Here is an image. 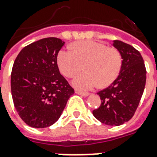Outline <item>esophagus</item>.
<instances>
[{"label":"esophagus","instance_id":"esophagus-1","mask_svg":"<svg viewBox=\"0 0 157 157\" xmlns=\"http://www.w3.org/2000/svg\"><path fill=\"white\" fill-rule=\"evenodd\" d=\"M75 93H76V94H79V95H81V96H84V97H86V96L89 95L88 92H80V91H78V90H75Z\"/></svg>","mask_w":157,"mask_h":157}]
</instances>
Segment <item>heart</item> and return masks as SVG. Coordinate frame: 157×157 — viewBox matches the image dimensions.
Here are the masks:
<instances>
[{
	"mask_svg": "<svg viewBox=\"0 0 157 157\" xmlns=\"http://www.w3.org/2000/svg\"><path fill=\"white\" fill-rule=\"evenodd\" d=\"M59 71L67 78L74 77L84 65V73L73 81L76 88L86 91L98 85L108 86L115 81L120 72L122 58L113 48L93 40L76 42L73 49L63 48L57 56Z\"/></svg>",
	"mask_w": 157,
	"mask_h": 157,
	"instance_id": "heart-1",
	"label": "heart"
}]
</instances>
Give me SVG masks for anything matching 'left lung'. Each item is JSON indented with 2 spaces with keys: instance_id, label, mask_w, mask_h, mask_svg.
I'll list each match as a JSON object with an SVG mask.
<instances>
[{
  "instance_id": "8db88e82",
  "label": "left lung",
  "mask_w": 157,
  "mask_h": 157,
  "mask_svg": "<svg viewBox=\"0 0 157 157\" xmlns=\"http://www.w3.org/2000/svg\"><path fill=\"white\" fill-rule=\"evenodd\" d=\"M113 46L121 57L119 75L107 88L98 92L101 105L92 113L97 119L108 125L123 124L134 116L144 92L146 70L140 53L126 43L113 40Z\"/></svg>"
}]
</instances>
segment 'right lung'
Segmentation results:
<instances>
[{
	"label": "right lung",
	"mask_w": 157,
	"mask_h": 157,
	"mask_svg": "<svg viewBox=\"0 0 157 157\" xmlns=\"http://www.w3.org/2000/svg\"><path fill=\"white\" fill-rule=\"evenodd\" d=\"M64 44L58 38L42 39L24 47L14 61L12 100L20 118L30 127L46 128L55 124L75 92L57 65Z\"/></svg>",
	"instance_id": "add662e5"
}]
</instances>
